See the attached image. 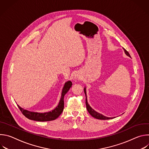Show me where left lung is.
<instances>
[{"instance_id":"8db88e82","label":"left lung","mask_w":149,"mask_h":149,"mask_svg":"<svg viewBox=\"0 0 149 149\" xmlns=\"http://www.w3.org/2000/svg\"><path fill=\"white\" fill-rule=\"evenodd\" d=\"M123 49H124V51L125 54L127 56H129V57H130V55L129 54V53L128 52H127L124 48H123ZM84 90L85 95H86V104L87 109L88 113H89L93 117H94V118H97V119H100V120H109V119H112V118H113V117H106V116H103L102 114H100V113H98V112H97V111H95L94 110H93V109L90 107V105H89L88 103L87 99V94H86V87L84 88Z\"/></svg>"}]
</instances>
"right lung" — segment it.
Wrapping results in <instances>:
<instances>
[{"label": "right lung", "instance_id": "right-lung-1", "mask_svg": "<svg viewBox=\"0 0 149 149\" xmlns=\"http://www.w3.org/2000/svg\"><path fill=\"white\" fill-rule=\"evenodd\" d=\"M72 83L71 81H68L66 82L64 84V86L63 87L61 97L59 101V102L57 107L52 110L51 111L47 112V113H37V112H32L29 111L28 110H25L18 106L19 110L22 113V114L28 119L35 120L37 121H52L56 119L62 113L63 107H64V101H63V98L64 95L67 93L70 88L72 87Z\"/></svg>", "mask_w": 149, "mask_h": 149}]
</instances>
